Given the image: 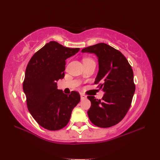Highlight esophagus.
<instances>
[{
    "label": "esophagus",
    "instance_id": "esophagus-1",
    "mask_svg": "<svg viewBox=\"0 0 160 160\" xmlns=\"http://www.w3.org/2000/svg\"><path fill=\"white\" fill-rule=\"evenodd\" d=\"M80 97H81V99H82V100H84V99H86V98H87V96H85V95H84L83 93H80Z\"/></svg>",
    "mask_w": 160,
    "mask_h": 160
}]
</instances>
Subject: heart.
Here are the masks:
<instances>
[{"label":"heart","instance_id":"obj_1","mask_svg":"<svg viewBox=\"0 0 160 160\" xmlns=\"http://www.w3.org/2000/svg\"><path fill=\"white\" fill-rule=\"evenodd\" d=\"M91 60H93L90 58H84L83 62H88V61H91Z\"/></svg>","mask_w":160,"mask_h":160}]
</instances>
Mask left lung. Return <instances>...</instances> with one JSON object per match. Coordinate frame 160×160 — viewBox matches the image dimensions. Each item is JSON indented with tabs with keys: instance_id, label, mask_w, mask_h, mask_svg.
I'll return each mask as SVG.
<instances>
[{
	"instance_id": "left-lung-1",
	"label": "left lung",
	"mask_w": 160,
	"mask_h": 160,
	"mask_svg": "<svg viewBox=\"0 0 160 160\" xmlns=\"http://www.w3.org/2000/svg\"><path fill=\"white\" fill-rule=\"evenodd\" d=\"M82 53L98 57L99 71L95 84L100 83V89L104 93L102 100L88 96L91 102L88 116L97 127H113L124 118L131 107L135 89L133 71L123 54L107 44L86 47Z\"/></svg>"
}]
</instances>
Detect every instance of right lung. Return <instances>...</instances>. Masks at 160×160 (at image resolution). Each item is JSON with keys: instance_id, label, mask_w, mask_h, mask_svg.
<instances>
[{"instance_id": "right-lung-1", "label": "right lung", "mask_w": 160, "mask_h": 160, "mask_svg": "<svg viewBox=\"0 0 160 160\" xmlns=\"http://www.w3.org/2000/svg\"><path fill=\"white\" fill-rule=\"evenodd\" d=\"M79 50L51 41L32 56L27 67L23 91L28 110L37 123L47 130L65 127L80 100L76 91L64 94L57 86V81L64 77L65 60Z\"/></svg>"}]
</instances>
